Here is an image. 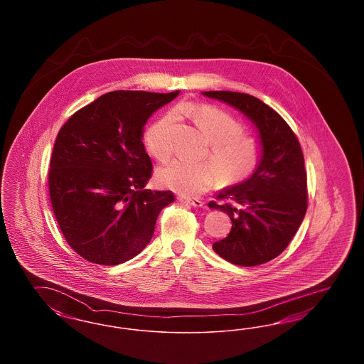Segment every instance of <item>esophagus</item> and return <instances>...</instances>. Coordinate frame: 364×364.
I'll return each instance as SVG.
<instances>
[{"instance_id": "obj_1", "label": "esophagus", "mask_w": 364, "mask_h": 364, "mask_svg": "<svg viewBox=\"0 0 364 364\" xmlns=\"http://www.w3.org/2000/svg\"><path fill=\"white\" fill-rule=\"evenodd\" d=\"M178 200L183 202V203H186L187 206H192V208H203V205H205V203H203L202 200H199V199H191V198H183V196H180Z\"/></svg>"}]
</instances>
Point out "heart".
Listing matches in <instances>:
<instances>
[{"label": "heart", "instance_id": "heart-1", "mask_svg": "<svg viewBox=\"0 0 364 364\" xmlns=\"http://www.w3.org/2000/svg\"><path fill=\"white\" fill-rule=\"evenodd\" d=\"M177 112L193 119L199 129L211 144L210 156L217 168L210 162H190L186 159H172L158 171V181L180 195L195 196L218 184L239 183L254 173L259 165V143L242 135V127L225 112L208 105L183 104ZM176 113L171 112L151 124L144 141L149 151L158 159L171 154L169 134L176 122Z\"/></svg>", "mask_w": 364, "mask_h": 364}]
</instances>
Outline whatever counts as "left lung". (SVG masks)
Here are the masks:
<instances>
[{
    "mask_svg": "<svg viewBox=\"0 0 364 364\" xmlns=\"http://www.w3.org/2000/svg\"><path fill=\"white\" fill-rule=\"evenodd\" d=\"M202 95L237 109L258 132L262 156L248 178L218 192L224 203L208 208L226 213L230 233L213 244L224 259L257 266L278 257L292 240L307 211L304 156L292 129L270 106L235 91H203Z\"/></svg>",
    "mask_w": 364,
    "mask_h": 364,
    "instance_id": "left-lung-1",
    "label": "left lung"
}]
</instances>
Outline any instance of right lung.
<instances>
[{"instance_id":"add662e5","label":"right lung","mask_w":364,"mask_h":364,"mask_svg":"<svg viewBox=\"0 0 364 364\" xmlns=\"http://www.w3.org/2000/svg\"><path fill=\"white\" fill-rule=\"evenodd\" d=\"M180 94L112 91L77 110L53 147L49 191L58 226L82 258L114 266L150 242L172 191L146 190L153 164L143 131Z\"/></svg>"}]
</instances>
